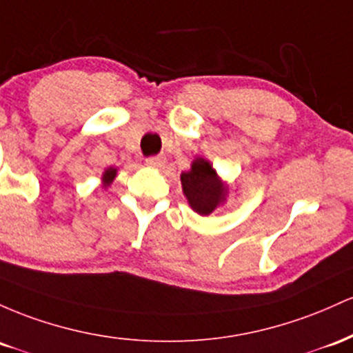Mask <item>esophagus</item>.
Wrapping results in <instances>:
<instances>
[{
  "label": "esophagus",
  "mask_w": 353,
  "mask_h": 353,
  "mask_svg": "<svg viewBox=\"0 0 353 353\" xmlns=\"http://www.w3.org/2000/svg\"><path fill=\"white\" fill-rule=\"evenodd\" d=\"M145 163L148 166H152V168H161V166H165V163H166V158L163 155L150 157V158H146Z\"/></svg>",
  "instance_id": "34e87169"
}]
</instances>
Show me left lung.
I'll return each instance as SVG.
<instances>
[{"label": "left lung", "mask_w": 353, "mask_h": 353, "mask_svg": "<svg viewBox=\"0 0 353 353\" xmlns=\"http://www.w3.org/2000/svg\"><path fill=\"white\" fill-rule=\"evenodd\" d=\"M180 180L190 207L198 215H210L227 200V185L220 180L215 168L205 158H195L192 170L181 173Z\"/></svg>", "instance_id": "obj_1"}]
</instances>
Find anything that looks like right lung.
Returning <instances> with one entry per match:
<instances>
[{
  "label": "right lung",
  "instance_id": "add662e5",
  "mask_svg": "<svg viewBox=\"0 0 353 353\" xmlns=\"http://www.w3.org/2000/svg\"><path fill=\"white\" fill-rule=\"evenodd\" d=\"M114 176H117V168H112V166H110V168H106L105 173H103V176H101L103 185H105V187H108V185L114 180Z\"/></svg>",
  "mask_w": 353,
  "mask_h": 353
}]
</instances>
